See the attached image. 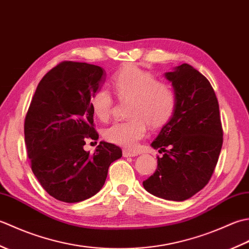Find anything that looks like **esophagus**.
<instances>
[{"instance_id": "1", "label": "esophagus", "mask_w": 249, "mask_h": 249, "mask_svg": "<svg viewBox=\"0 0 249 249\" xmlns=\"http://www.w3.org/2000/svg\"><path fill=\"white\" fill-rule=\"evenodd\" d=\"M123 156H124V157H135V156H138V153L130 152V151H127V150H124V151H123Z\"/></svg>"}]
</instances>
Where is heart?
Wrapping results in <instances>:
<instances>
[{
	"mask_svg": "<svg viewBox=\"0 0 249 249\" xmlns=\"http://www.w3.org/2000/svg\"><path fill=\"white\" fill-rule=\"evenodd\" d=\"M111 87L120 100L130 99L127 121L115 122L104 130V138L125 149H134L145 136L147 123L152 128L167 124L174 113L177 96L165 82L156 81L151 72L136 65L124 66L111 79ZM94 115L107 121L113 107V99L107 89H99L89 99Z\"/></svg>",
	"mask_w": 249,
	"mask_h": 249,
	"instance_id": "heart-1",
	"label": "heart"
}]
</instances>
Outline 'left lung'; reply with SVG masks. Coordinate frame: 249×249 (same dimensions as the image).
Returning a JSON list of instances; mask_svg holds the SVG:
<instances>
[{"label": "left lung", "mask_w": 249, "mask_h": 249, "mask_svg": "<svg viewBox=\"0 0 249 249\" xmlns=\"http://www.w3.org/2000/svg\"><path fill=\"white\" fill-rule=\"evenodd\" d=\"M177 96L170 121L152 142L157 169L143 181L146 192L172 201L187 200L209 183L223 146L219 106L214 89L202 73L188 64L168 71Z\"/></svg>", "instance_id": "obj_1"}]
</instances>
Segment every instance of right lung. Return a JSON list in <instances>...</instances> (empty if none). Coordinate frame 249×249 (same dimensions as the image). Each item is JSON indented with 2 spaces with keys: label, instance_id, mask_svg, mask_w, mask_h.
<instances>
[{
  "label": "right lung",
  "instance_id": "1",
  "mask_svg": "<svg viewBox=\"0 0 249 249\" xmlns=\"http://www.w3.org/2000/svg\"><path fill=\"white\" fill-rule=\"evenodd\" d=\"M102 67L65 61L41 79L24 121L31 168L56 200L80 202L104 186L111 162L122 157L118 145L102 141L93 154L86 139L97 140L89 99L104 83Z\"/></svg>",
  "mask_w": 249,
  "mask_h": 249
}]
</instances>
